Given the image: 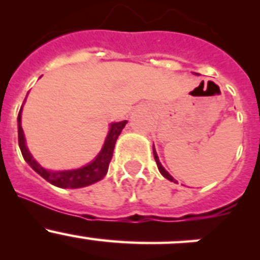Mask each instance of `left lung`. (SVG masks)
I'll return each mask as SVG.
<instances>
[{
    "label": "left lung",
    "mask_w": 260,
    "mask_h": 260,
    "mask_svg": "<svg viewBox=\"0 0 260 260\" xmlns=\"http://www.w3.org/2000/svg\"><path fill=\"white\" fill-rule=\"evenodd\" d=\"M153 157H154V159H156V164H157V167H158V170H159V172H161V175L164 177H166L167 180H170V181H172V182H175V183H177V181L174 179V177L171 176V175L169 174V172L166 171V170L164 169V166H162L161 165V162H159V159H158V156H157V153H156V149H154V146H153Z\"/></svg>",
    "instance_id": "1"
}]
</instances>
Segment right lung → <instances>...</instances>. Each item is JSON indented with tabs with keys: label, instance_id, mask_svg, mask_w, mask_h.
Returning a JSON list of instances; mask_svg holds the SVG:
<instances>
[{
	"label": "right lung",
	"instance_id": "add662e5",
	"mask_svg": "<svg viewBox=\"0 0 260 260\" xmlns=\"http://www.w3.org/2000/svg\"><path fill=\"white\" fill-rule=\"evenodd\" d=\"M21 112H22V107H21L20 112H18L17 117V125H18V146H20L21 153H22L23 158L31 166V169L35 172H38L41 177H44L48 182L51 185L57 186L61 188H79L85 187V186L91 185V183L98 182L99 180L103 179L106 176L107 171H108L109 162H111L112 156H113V149L115 141H117L118 136L120 135L124 125L127 124V120H122L118 123H112L111 128H109L108 136L106 138L103 148L99 152L98 156L88 164L86 166L80 167L77 170H69V171H49L45 170L43 166L38 164L31 156L28 152L27 147H26L25 136H23L22 127H21Z\"/></svg>",
	"mask_w": 260,
	"mask_h": 260
}]
</instances>
